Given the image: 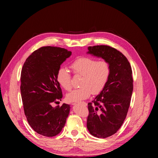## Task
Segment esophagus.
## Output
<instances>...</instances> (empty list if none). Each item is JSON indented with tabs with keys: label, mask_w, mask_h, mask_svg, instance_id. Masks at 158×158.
Returning <instances> with one entry per match:
<instances>
[{
	"label": "esophagus",
	"mask_w": 158,
	"mask_h": 158,
	"mask_svg": "<svg viewBox=\"0 0 158 158\" xmlns=\"http://www.w3.org/2000/svg\"><path fill=\"white\" fill-rule=\"evenodd\" d=\"M82 103H83V104H85V102H82ZM74 104H75V103H74Z\"/></svg>",
	"instance_id": "esophagus-1"
}]
</instances>
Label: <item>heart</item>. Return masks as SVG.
<instances>
[{
	"label": "heart",
	"instance_id": "obj_1",
	"mask_svg": "<svg viewBox=\"0 0 158 158\" xmlns=\"http://www.w3.org/2000/svg\"><path fill=\"white\" fill-rule=\"evenodd\" d=\"M75 74L82 76L80 88L74 89L66 95V99L76 102L88 98L91 94H99L106 86L111 74V67L107 61L87 56L75 59L70 64ZM56 80L66 91L72 89L71 76L65 68H60L56 74Z\"/></svg>",
	"mask_w": 158,
	"mask_h": 158
}]
</instances>
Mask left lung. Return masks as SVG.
Masks as SVG:
<instances>
[{
	"label": "left lung",
	"instance_id": "obj_1",
	"mask_svg": "<svg viewBox=\"0 0 158 158\" xmlns=\"http://www.w3.org/2000/svg\"><path fill=\"white\" fill-rule=\"evenodd\" d=\"M88 50V53L107 61L111 67L106 86L88 103L89 133L106 138L118 131L127 117L133 91L132 69L127 57L113 47L95 45Z\"/></svg>",
	"mask_w": 158,
	"mask_h": 158
}]
</instances>
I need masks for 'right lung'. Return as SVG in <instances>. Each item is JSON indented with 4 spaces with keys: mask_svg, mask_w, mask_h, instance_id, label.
Listing matches in <instances>:
<instances>
[{
    "mask_svg": "<svg viewBox=\"0 0 158 158\" xmlns=\"http://www.w3.org/2000/svg\"><path fill=\"white\" fill-rule=\"evenodd\" d=\"M72 52L57 47H42L27 57L21 72V95L30 127L41 135L52 137L64 127L70 106H52L63 94L56 80L60 64Z\"/></svg>",
    "mask_w": 158,
    "mask_h": 158,
    "instance_id": "right-lung-1",
    "label": "right lung"
}]
</instances>
